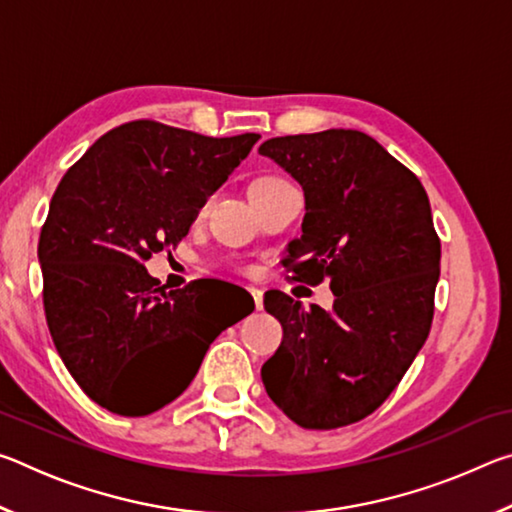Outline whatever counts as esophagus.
<instances>
[{
    "mask_svg": "<svg viewBox=\"0 0 512 512\" xmlns=\"http://www.w3.org/2000/svg\"><path fill=\"white\" fill-rule=\"evenodd\" d=\"M248 291H250V296H253V300H255V307L262 309L264 307V291L257 289V287H250Z\"/></svg>",
    "mask_w": 512,
    "mask_h": 512,
    "instance_id": "obj_1",
    "label": "esophagus"
}]
</instances>
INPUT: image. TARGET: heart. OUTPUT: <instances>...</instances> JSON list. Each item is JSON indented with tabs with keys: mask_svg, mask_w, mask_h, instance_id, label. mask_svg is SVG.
<instances>
[{
	"mask_svg": "<svg viewBox=\"0 0 512 512\" xmlns=\"http://www.w3.org/2000/svg\"><path fill=\"white\" fill-rule=\"evenodd\" d=\"M277 183H284V178L277 176V173H262V176H257L253 183H250V189H257L264 185H277Z\"/></svg>",
	"mask_w": 512,
	"mask_h": 512,
	"instance_id": "obj_1",
	"label": "heart"
}]
</instances>
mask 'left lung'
<instances>
[{
  "label": "left lung",
  "mask_w": 512,
  "mask_h": 512,
  "mask_svg": "<svg viewBox=\"0 0 512 512\" xmlns=\"http://www.w3.org/2000/svg\"><path fill=\"white\" fill-rule=\"evenodd\" d=\"M259 153L298 180L307 214L282 264L329 282V311L268 291L282 343L262 366L271 400L305 429H336L379 409L427 341L440 239L413 171L361 131L273 137Z\"/></svg>",
  "instance_id": "8db88e82"
}]
</instances>
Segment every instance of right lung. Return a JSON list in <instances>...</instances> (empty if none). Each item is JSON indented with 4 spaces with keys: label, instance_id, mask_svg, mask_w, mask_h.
<instances>
[{
    "label": "right lung",
    "instance_id": "right-lung-1",
    "mask_svg": "<svg viewBox=\"0 0 512 512\" xmlns=\"http://www.w3.org/2000/svg\"><path fill=\"white\" fill-rule=\"evenodd\" d=\"M259 140L137 119L101 135L60 180L42 225V300L56 350L90 400L128 418L192 384L210 343L248 316L207 302L210 280L164 291L144 262L189 232Z\"/></svg>",
    "mask_w": 512,
    "mask_h": 512
}]
</instances>
